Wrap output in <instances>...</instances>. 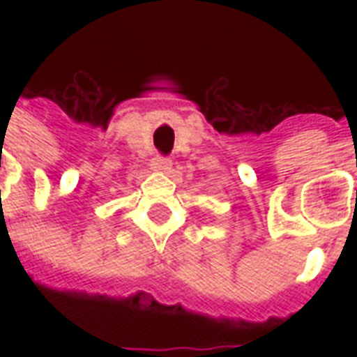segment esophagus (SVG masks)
<instances>
[{"label": "esophagus", "mask_w": 357, "mask_h": 357, "mask_svg": "<svg viewBox=\"0 0 357 357\" xmlns=\"http://www.w3.org/2000/svg\"><path fill=\"white\" fill-rule=\"evenodd\" d=\"M151 168L157 170V172H168V170L172 168V161H170L168 157L155 155L153 159H151Z\"/></svg>", "instance_id": "esophagus-1"}]
</instances>
